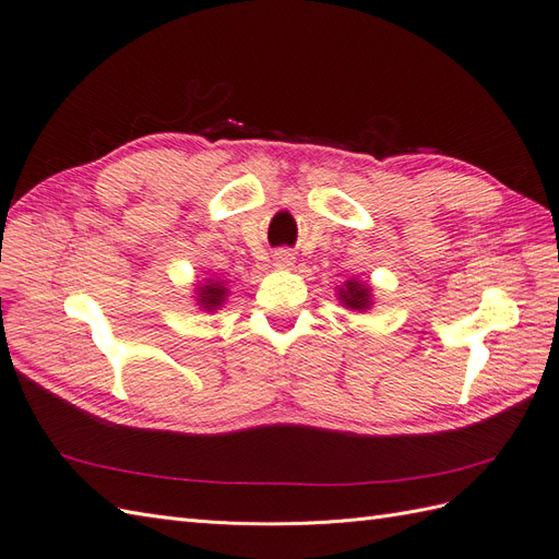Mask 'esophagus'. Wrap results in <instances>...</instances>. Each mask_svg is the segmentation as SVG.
Returning a JSON list of instances; mask_svg holds the SVG:
<instances>
[{"instance_id":"esophagus-1","label":"esophagus","mask_w":559,"mask_h":559,"mask_svg":"<svg viewBox=\"0 0 559 559\" xmlns=\"http://www.w3.org/2000/svg\"><path fill=\"white\" fill-rule=\"evenodd\" d=\"M295 264V254L290 250H278L274 254V266L276 269H290Z\"/></svg>"}]
</instances>
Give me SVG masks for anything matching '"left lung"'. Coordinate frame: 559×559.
<instances>
[{"instance_id": "left-lung-1", "label": "left lung", "mask_w": 559, "mask_h": 559, "mask_svg": "<svg viewBox=\"0 0 559 559\" xmlns=\"http://www.w3.org/2000/svg\"><path fill=\"white\" fill-rule=\"evenodd\" d=\"M337 299L348 311H358V313L370 311L374 305L372 285L362 283L358 278H348V281H344V285H337Z\"/></svg>"}]
</instances>
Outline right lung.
Returning a JSON list of instances; mask_svg holds the SVG:
<instances>
[{"mask_svg": "<svg viewBox=\"0 0 559 559\" xmlns=\"http://www.w3.org/2000/svg\"><path fill=\"white\" fill-rule=\"evenodd\" d=\"M227 285L222 281L215 278H203L201 283H194V299H197V307L201 311H217L225 307L227 301Z\"/></svg>", "mask_w": 559, "mask_h": 559, "instance_id": "right-lung-1", "label": "right lung"}]
</instances>
